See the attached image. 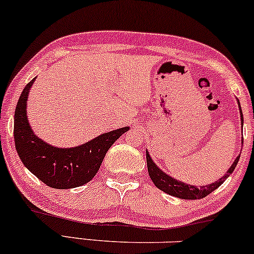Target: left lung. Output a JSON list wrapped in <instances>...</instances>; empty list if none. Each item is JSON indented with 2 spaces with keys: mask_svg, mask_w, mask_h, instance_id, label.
<instances>
[{
  "mask_svg": "<svg viewBox=\"0 0 254 254\" xmlns=\"http://www.w3.org/2000/svg\"><path fill=\"white\" fill-rule=\"evenodd\" d=\"M238 104H239V101H238ZM239 110H240V121H242V125H243L244 117H243V111H242V108H240V104H239ZM239 158L240 156L237 157L236 160L233 162V164L231 165V168L226 171L225 176H223L219 181L214 182L212 184L204 185V186H193L190 184H186L184 182H179L177 179L170 177V176L166 175L165 172H163L162 170H160L158 166L153 163V160L151 159L149 152L146 151L147 171H149V176L151 181L153 182V184H155L159 190H162L163 192H165V193H168L170 195H173V197H177L181 199H191V200L206 197L207 194H210L211 192L219 188V186L226 181V178L229 177L231 173L233 172V170L236 169L237 164H238Z\"/></svg>",
  "mask_w": 254,
  "mask_h": 254,
  "instance_id": "left-lung-1",
  "label": "left lung"
}]
</instances>
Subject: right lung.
Returning a JSON list of instances; mask_svg holds the SVG:
<instances>
[{"label": "right lung", "mask_w": 254, "mask_h": 254, "mask_svg": "<svg viewBox=\"0 0 254 254\" xmlns=\"http://www.w3.org/2000/svg\"><path fill=\"white\" fill-rule=\"evenodd\" d=\"M35 79L25 85L16 105L14 139L18 156L25 168L50 188L66 190L84 185L95 177L108 150L129 127L99 134L75 147L50 145L34 133L27 118L28 95Z\"/></svg>", "instance_id": "obj_1"}]
</instances>
